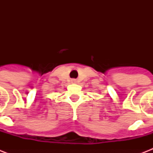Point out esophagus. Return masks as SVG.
I'll list each match as a JSON object with an SVG mask.
<instances>
[{
	"label": "esophagus",
	"instance_id": "obj_1",
	"mask_svg": "<svg viewBox=\"0 0 153 153\" xmlns=\"http://www.w3.org/2000/svg\"><path fill=\"white\" fill-rule=\"evenodd\" d=\"M71 82L74 83V82H76V80L75 79H71Z\"/></svg>",
	"mask_w": 153,
	"mask_h": 153
}]
</instances>
